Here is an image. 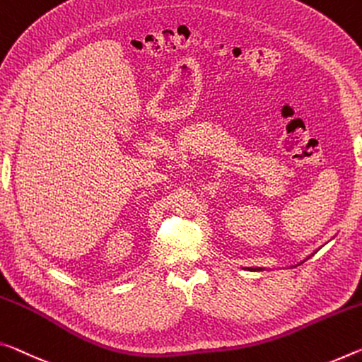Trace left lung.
Returning <instances> with one entry per match:
<instances>
[{"label":"left lung","mask_w":362,"mask_h":362,"mask_svg":"<svg viewBox=\"0 0 362 362\" xmlns=\"http://www.w3.org/2000/svg\"><path fill=\"white\" fill-rule=\"evenodd\" d=\"M251 271H261V269H251Z\"/></svg>","instance_id":"obj_1"}]
</instances>
